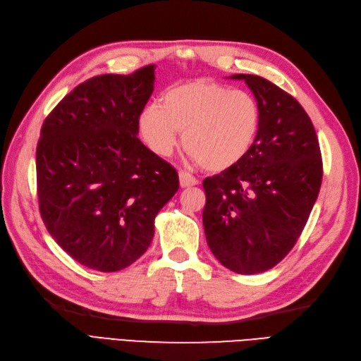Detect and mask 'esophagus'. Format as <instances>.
<instances>
[{
	"instance_id": "34e87169",
	"label": "esophagus",
	"mask_w": 361,
	"mask_h": 361,
	"mask_svg": "<svg viewBox=\"0 0 361 361\" xmlns=\"http://www.w3.org/2000/svg\"><path fill=\"white\" fill-rule=\"evenodd\" d=\"M178 176H180V186H181V188L195 186L197 183H198L194 175H190L189 172H185V171H181V172L178 173Z\"/></svg>"
}]
</instances>
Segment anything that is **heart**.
I'll list each match as a JSON object with an SVG mask.
<instances>
[{"mask_svg": "<svg viewBox=\"0 0 361 361\" xmlns=\"http://www.w3.org/2000/svg\"><path fill=\"white\" fill-rule=\"evenodd\" d=\"M259 124L255 96L206 80L169 88L137 119L142 141L153 153L171 155L181 132L183 147L211 172L240 163L256 141Z\"/></svg>", "mask_w": 361, "mask_h": 361, "instance_id": "obj_1", "label": "heart"}]
</instances>
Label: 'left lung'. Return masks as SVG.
Here are the masks:
<instances>
[{"mask_svg": "<svg viewBox=\"0 0 361 361\" xmlns=\"http://www.w3.org/2000/svg\"><path fill=\"white\" fill-rule=\"evenodd\" d=\"M245 80L260 110L256 141L240 163L203 181V226L212 255L239 274L270 270L295 247L315 204L323 159L309 114L260 75Z\"/></svg>", "mask_w": 361, "mask_h": 361, "instance_id": "8db88e82", "label": "left lung"}]
</instances>
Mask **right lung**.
<instances>
[{"instance_id": "obj_1", "label": "right lung", "mask_w": 361, "mask_h": 361, "mask_svg": "<svg viewBox=\"0 0 361 361\" xmlns=\"http://www.w3.org/2000/svg\"><path fill=\"white\" fill-rule=\"evenodd\" d=\"M155 66L75 87L44 119L37 144L38 206L52 239L91 270L132 265L180 188L175 169L137 137Z\"/></svg>"}]
</instances>
